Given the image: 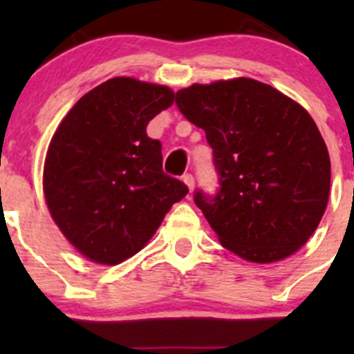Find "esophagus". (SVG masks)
Listing matches in <instances>:
<instances>
[{
  "label": "esophagus",
  "mask_w": 354,
  "mask_h": 354,
  "mask_svg": "<svg viewBox=\"0 0 354 354\" xmlns=\"http://www.w3.org/2000/svg\"><path fill=\"white\" fill-rule=\"evenodd\" d=\"M183 181H185V185H187L188 187V190H194V187H195V178L192 176V174H183Z\"/></svg>",
  "instance_id": "esophagus-1"
}]
</instances>
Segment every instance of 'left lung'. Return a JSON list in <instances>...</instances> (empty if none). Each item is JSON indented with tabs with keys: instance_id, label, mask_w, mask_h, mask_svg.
<instances>
[{
	"instance_id": "obj_1",
	"label": "left lung",
	"mask_w": 354,
	"mask_h": 354,
	"mask_svg": "<svg viewBox=\"0 0 354 354\" xmlns=\"http://www.w3.org/2000/svg\"><path fill=\"white\" fill-rule=\"evenodd\" d=\"M176 106L212 147L221 188L194 200L221 245L255 263L301 248L330 190L329 152L306 109L245 77L181 88Z\"/></svg>"
}]
</instances>
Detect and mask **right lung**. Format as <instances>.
Returning a JSON list of instances; mask_svg holds the SVG:
<instances>
[{
    "label": "right lung",
    "instance_id": "1",
    "mask_svg": "<svg viewBox=\"0 0 354 354\" xmlns=\"http://www.w3.org/2000/svg\"><path fill=\"white\" fill-rule=\"evenodd\" d=\"M166 85L114 77L78 99L53 135L44 197L62 233L88 260L116 266L149 243L173 203L188 194L162 171L147 124L167 109Z\"/></svg>",
    "mask_w": 354,
    "mask_h": 354
}]
</instances>
